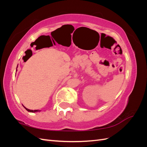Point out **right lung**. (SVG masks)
Masks as SVG:
<instances>
[{"mask_svg":"<svg viewBox=\"0 0 147 147\" xmlns=\"http://www.w3.org/2000/svg\"><path fill=\"white\" fill-rule=\"evenodd\" d=\"M29 50V51L31 53V56H32V51H31L30 50ZM25 51V52H26ZM26 109V110H27V111H28V112H40V110H29V109H27V108H26L24 106H23Z\"/></svg>","mask_w":147,"mask_h":147,"instance_id":"1","label":"right lung"}]
</instances>
